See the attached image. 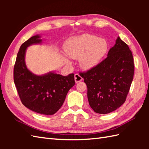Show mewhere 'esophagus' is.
Masks as SVG:
<instances>
[{"mask_svg":"<svg viewBox=\"0 0 149 149\" xmlns=\"http://www.w3.org/2000/svg\"><path fill=\"white\" fill-rule=\"evenodd\" d=\"M74 77H75V83H78V82L83 81V77H82L79 74H75L74 75Z\"/></svg>","mask_w":149,"mask_h":149,"instance_id":"obj_1","label":"esophagus"}]
</instances>
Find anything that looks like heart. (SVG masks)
<instances>
[{"mask_svg":"<svg viewBox=\"0 0 149 149\" xmlns=\"http://www.w3.org/2000/svg\"><path fill=\"white\" fill-rule=\"evenodd\" d=\"M109 49L107 41L89 34L72 38L66 43V54L73 59H79V64L83 69L94 68L102 61ZM66 63H69L65 59Z\"/></svg>","mask_w":149,"mask_h":149,"instance_id":"heart-1","label":"heart"}]
</instances>
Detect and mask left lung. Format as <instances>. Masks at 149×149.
I'll return each mask as SVG.
<instances>
[{"instance_id":"1","label":"left lung","mask_w":149,"mask_h":149,"mask_svg":"<svg viewBox=\"0 0 149 149\" xmlns=\"http://www.w3.org/2000/svg\"><path fill=\"white\" fill-rule=\"evenodd\" d=\"M134 72L131 50L118 37L105 59L89 70L80 72L88 88V102L95 112L109 113L125 102Z\"/></svg>"}]
</instances>
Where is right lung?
<instances>
[{
	"mask_svg": "<svg viewBox=\"0 0 149 149\" xmlns=\"http://www.w3.org/2000/svg\"><path fill=\"white\" fill-rule=\"evenodd\" d=\"M40 38L38 35L34 36L21 45L14 66V83L25 106L38 113L52 115L62 106L66 94L74 86V74L63 76L50 72L39 76L27 68L25 63L27 47L41 43Z\"/></svg>",
	"mask_w": 149,
	"mask_h": 149,
	"instance_id": "add662e5",
	"label": "right lung"
}]
</instances>
